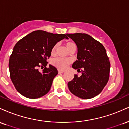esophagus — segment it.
I'll return each mask as SVG.
<instances>
[{
  "label": "esophagus",
  "instance_id": "1",
  "mask_svg": "<svg viewBox=\"0 0 129 129\" xmlns=\"http://www.w3.org/2000/svg\"><path fill=\"white\" fill-rule=\"evenodd\" d=\"M65 71L63 70H60V69H59L58 70V72H59V73H63V72H64Z\"/></svg>",
  "mask_w": 129,
  "mask_h": 129
}]
</instances>
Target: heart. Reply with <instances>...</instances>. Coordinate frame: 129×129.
I'll return each mask as SVG.
<instances>
[{
  "label": "heart",
  "instance_id": "b5f03b06",
  "mask_svg": "<svg viewBox=\"0 0 129 129\" xmlns=\"http://www.w3.org/2000/svg\"><path fill=\"white\" fill-rule=\"evenodd\" d=\"M66 48L68 50V51H70L72 49H75V45L74 43L72 42H68L65 44ZM57 45L56 44L53 46V47L51 49V55H54L55 54L56 49H57ZM70 63V60L67 59H62V58H56L52 60V64L56 67L59 68L60 69H64L67 66V65Z\"/></svg>",
  "mask_w": 129,
  "mask_h": 129
}]
</instances>
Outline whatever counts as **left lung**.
<instances>
[{
    "instance_id": "1",
    "label": "left lung",
    "mask_w": 129,
    "mask_h": 129,
    "mask_svg": "<svg viewBox=\"0 0 129 129\" xmlns=\"http://www.w3.org/2000/svg\"><path fill=\"white\" fill-rule=\"evenodd\" d=\"M78 48L77 60L72 65L74 69H82V75H75L68 82L70 92L82 99L96 96L107 84L110 63L104 46L85 33L67 34Z\"/></svg>"
}]
</instances>
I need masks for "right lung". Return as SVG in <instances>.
Returning <instances> with one entry per match:
<instances>
[{"instance_id": "1", "label": "right lung", "mask_w": 129, "mask_h": 129, "mask_svg": "<svg viewBox=\"0 0 129 129\" xmlns=\"http://www.w3.org/2000/svg\"><path fill=\"white\" fill-rule=\"evenodd\" d=\"M65 34L45 31H33L16 43L9 60L10 78L17 91L31 99L42 97L50 91L53 80L58 73L55 67L46 60L51 56L53 46L63 39ZM44 67L42 72L38 67Z\"/></svg>"}]
</instances>
